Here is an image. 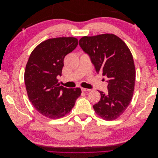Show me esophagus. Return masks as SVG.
<instances>
[{"label":"esophagus","instance_id":"esophagus-1","mask_svg":"<svg viewBox=\"0 0 158 158\" xmlns=\"http://www.w3.org/2000/svg\"><path fill=\"white\" fill-rule=\"evenodd\" d=\"M81 89H82V92H89V91L91 90L90 89H87V88H81Z\"/></svg>","mask_w":158,"mask_h":158}]
</instances>
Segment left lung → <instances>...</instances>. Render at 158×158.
Listing matches in <instances>:
<instances>
[{"label":"left lung","mask_w":158,"mask_h":158,"mask_svg":"<svg viewBox=\"0 0 158 158\" xmlns=\"http://www.w3.org/2000/svg\"><path fill=\"white\" fill-rule=\"evenodd\" d=\"M79 45L89 56L97 73L108 79V92L99 91L101 99L93 106L94 111L104 120H114L125 112L134 94L136 71L131 52L112 33L84 36Z\"/></svg>","instance_id":"left-lung-1"}]
</instances>
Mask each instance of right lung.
<instances>
[{
	"label": "right lung",
	"mask_w": 158,
	"mask_h": 158,
	"mask_svg": "<svg viewBox=\"0 0 158 158\" xmlns=\"http://www.w3.org/2000/svg\"><path fill=\"white\" fill-rule=\"evenodd\" d=\"M75 37H56L43 41L33 49L24 73L30 102L42 115L51 119L68 114L81 95L79 88H66L58 84L65 56L76 49Z\"/></svg>",
	"instance_id": "obj_1"
}]
</instances>
